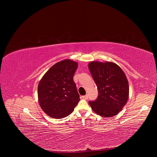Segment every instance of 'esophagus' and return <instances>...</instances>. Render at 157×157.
Listing matches in <instances>:
<instances>
[{
    "mask_svg": "<svg viewBox=\"0 0 157 157\" xmlns=\"http://www.w3.org/2000/svg\"><path fill=\"white\" fill-rule=\"evenodd\" d=\"M82 99H86V100H87V99H88V96L86 94V95H84V96H82Z\"/></svg>",
    "mask_w": 157,
    "mask_h": 157,
    "instance_id": "34e87169",
    "label": "esophagus"
}]
</instances>
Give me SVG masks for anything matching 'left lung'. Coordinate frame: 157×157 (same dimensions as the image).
I'll return each mask as SVG.
<instances>
[{"instance_id":"8db88e82","label":"left lung","mask_w":157,"mask_h":157,"mask_svg":"<svg viewBox=\"0 0 157 157\" xmlns=\"http://www.w3.org/2000/svg\"><path fill=\"white\" fill-rule=\"evenodd\" d=\"M88 67L97 85L99 95L89 104L98 115L110 117L117 115L126 104L129 94L127 77L113 62L91 61Z\"/></svg>"}]
</instances>
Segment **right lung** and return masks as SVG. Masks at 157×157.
<instances>
[{
    "label": "right lung",
    "mask_w": 157,
    "mask_h": 157,
    "mask_svg": "<svg viewBox=\"0 0 157 157\" xmlns=\"http://www.w3.org/2000/svg\"><path fill=\"white\" fill-rule=\"evenodd\" d=\"M78 63L71 59L58 62L48 70L38 86L40 105L48 116L62 119L69 116L79 101L73 81Z\"/></svg>",
    "instance_id": "add662e5"
}]
</instances>
